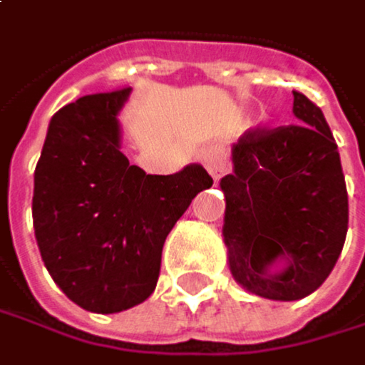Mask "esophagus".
Here are the masks:
<instances>
[{"label":"esophagus","mask_w":365,"mask_h":365,"mask_svg":"<svg viewBox=\"0 0 365 365\" xmlns=\"http://www.w3.org/2000/svg\"><path fill=\"white\" fill-rule=\"evenodd\" d=\"M201 162H203V166L210 170V175H212L214 179H220V177L231 168L227 149H225L222 145H210L207 149H203Z\"/></svg>","instance_id":"obj_1"}]
</instances>
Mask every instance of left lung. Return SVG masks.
I'll return each mask as SVG.
<instances>
[{"mask_svg":"<svg viewBox=\"0 0 365 365\" xmlns=\"http://www.w3.org/2000/svg\"><path fill=\"white\" fill-rule=\"evenodd\" d=\"M297 123L257 125L233 147L222 177L225 244L233 278L250 293L293 302L331 274L349 229V195L338 145L323 110L293 91ZM278 258L287 267L269 274Z\"/></svg>","mask_w":365,"mask_h":365,"instance_id":"1","label":"left lung"}]
</instances>
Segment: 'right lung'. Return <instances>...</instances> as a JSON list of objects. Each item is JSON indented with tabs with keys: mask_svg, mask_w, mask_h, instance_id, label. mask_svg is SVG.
<instances>
[{
	"mask_svg": "<svg viewBox=\"0 0 365 365\" xmlns=\"http://www.w3.org/2000/svg\"><path fill=\"white\" fill-rule=\"evenodd\" d=\"M128 93L130 87L91 93L59 108L34 173L40 257L76 306L100 314L153 293L166 235L214 184L199 164L147 175L128 162L117 123Z\"/></svg>",
	"mask_w": 365,
	"mask_h": 365,
	"instance_id": "obj_1",
	"label": "right lung"
}]
</instances>
